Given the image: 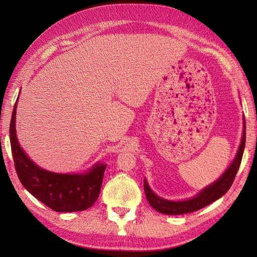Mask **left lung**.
I'll use <instances>...</instances> for the list:
<instances>
[{"label": "left lung", "instance_id": "obj_1", "mask_svg": "<svg viewBox=\"0 0 257 257\" xmlns=\"http://www.w3.org/2000/svg\"><path fill=\"white\" fill-rule=\"evenodd\" d=\"M243 136L241 144H239L237 154L234 158L232 163L225 170V172L216 180L215 182L210 184L209 187L201 190L200 192L194 195L193 198L181 200V201H171L162 199L160 196H158L154 191H152L149 187L148 182L145 179L144 187H145V193L148 200L149 204L154 207V209L158 212L162 213V214L168 215H179V214H187V213H191L194 211H198L202 207L209 205L213 202L220 199L221 196L224 195L228 189L231 188V185L235 179L236 172L241 165L243 152L245 148V138H246V125H245V117L243 118Z\"/></svg>", "mask_w": 257, "mask_h": 257}]
</instances>
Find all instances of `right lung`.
<instances>
[{"mask_svg":"<svg viewBox=\"0 0 257 257\" xmlns=\"http://www.w3.org/2000/svg\"><path fill=\"white\" fill-rule=\"evenodd\" d=\"M19 100V97H18ZM16 100L10 123L11 149L21 183L37 200L56 212H77L94 205L100 193L105 163L98 162L84 173H56L33 162L21 148L15 129Z\"/></svg>","mask_w":257,"mask_h":257,"instance_id":"right-lung-1","label":"right lung"}]
</instances>
